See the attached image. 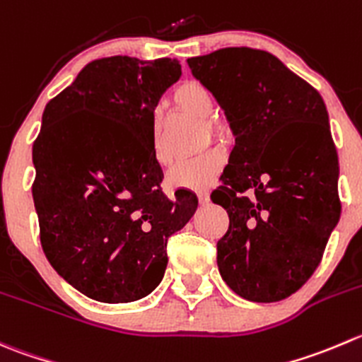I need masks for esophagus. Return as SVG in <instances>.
Returning <instances> with one entry per match:
<instances>
[{"label":"esophagus","instance_id":"34e87169","mask_svg":"<svg viewBox=\"0 0 362 362\" xmlns=\"http://www.w3.org/2000/svg\"><path fill=\"white\" fill-rule=\"evenodd\" d=\"M196 194H198V199L202 205H206V203H209V191H198Z\"/></svg>","mask_w":362,"mask_h":362}]
</instances>
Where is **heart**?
Returning a JSON list of instances; mask_svg holds the SVG:
<instances>
[{"label":"heart","instance_id":"heart-1","mask_svg":"<svg viewBox=\"0 0 362 362\" xmlns=\"http://www.w3.org/2000/svg\"><path fill=\"white\" fill-rule=\"evenodd\" d=\"M173 104L184 113L203 118L206 131L212 136H221L224 132L223 124L217 118L210 117L214 113V97L209 88L199 81L191 79L178 84L173 92ZM152 152L157 164H170V156L163 145V124L157 118L152 125ZM223 166L224 153L219 148H209L199 156L175 164L168 171L166 182L175 189H205L214 184Z\"/></svg>","mask_w":362,"mask_h":362}]
</instances>
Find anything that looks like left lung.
<instances>
[{"label": "left lung", "mask_w": 362, "mask_h": 362, "mask_svg": "<svg viewBox=\"0 0 362 362\" xmlns=\"http://www.w3.org/2000/svg\"><path fill=\"white\" fill-rule=\"evenodd\" d=\"M187 63L235 136L210 194L230 217L217 242L221 278L252 303L286 299L311 278L341 214L324 99L259 49L226 47Z\"/></svg>", "instance_id": "8db88e82"}]
</instances>
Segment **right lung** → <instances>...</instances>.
Wrapping results in <instances>:
<instances>
[{"mask_svg":"<svg viewBox=\"0 0 362 362\" xmlns=\"http://www.w3.org/2000/svg\"><path fill=\"white\" fill-rule=\"evenodd\" d=\"M177 59L88 63L49 100L33 143V202L52 269L99 303H132L160 283L166 244L198 206L166 198L152 152L153 111L180 77Z\"/></svg>","mask_w":362,"mask_h":362,"instance_id":"1","label":"right lung"}]
</instances>
